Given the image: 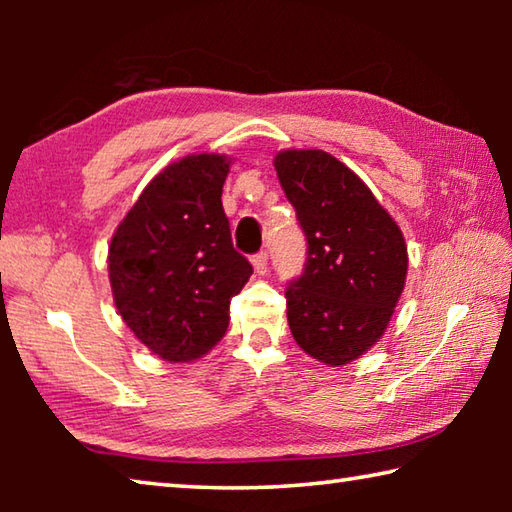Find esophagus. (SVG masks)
Returning a JSON list of instances; mask_svg holds the SVG:
<instances>
[{
    "instance_id": "obj_1",
    "label": "esophagus",
    "mask_w": 512,
    "mask_h": 512,
    "mask_svg": "<svg viewBox=\"0 0 512 512\" xmlns=\"http://www.w3.org/2000/svg\"><path fill=\"white\" fill-rule=\"evenodd\" d=\"M253 266H255V271L259 275H266L268 273V253H266V250H262V253H257L253 257Z\"/></svg>"
}]
</instances>
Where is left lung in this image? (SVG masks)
<instances>
[{"label":"left lung","instance_id":"8db88e82","mask_svg":"<svg viewBox=\"0 0 512 512\" xmlns=\"http://www.w3.org/2000/svg\"><path fill=\"white\" fill-rule=\"evenodd\" d=\"M273 164L307 237L305 271L284 293L291 334L309 357L345 366L381 339L402 296V230L334 155L289 149Z\"/></svg>","mask_w":512,"mask_h":512}]
</instances>
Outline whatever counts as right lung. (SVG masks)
<instances>
[{
	"label": "right lung",
	"instance_id": "obj_1",
	"mask_svg": "<svg viewBox=\"0 0 512 512\" xmlns=\"http://www.w3.org/2000/svg\"><path fill=\"white\" fill-rule=\"evenodd\" d=\"M230 158L198 153L162 169L108 248L115 307L153 354L187 363L228 332L230 300L253 275L232 246L221 192Z\"/></svg>",
	"mask_w": 512,
	"mask_h": 512
}]
</instances>
